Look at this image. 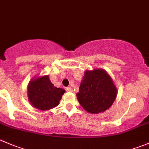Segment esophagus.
<instances>
[{"instance_id": "1", "label": "esophagus", "mask_w": 149, "mask_h": 149, "mask_svg": "<svg viewBox=\"0 0 149 149\" xmlns=\"http://www.w3.org/2000/svg\"><path fill=\"white\" fill-rule=\"evenodd\" d=\"M65 90L67 91V92H73V89H72L71 87H66L65 88Z\"/></svg>"}]
</instances>
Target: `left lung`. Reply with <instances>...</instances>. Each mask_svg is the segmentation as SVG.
Instances as JSON below:
<instances>
[{
    "label": "left lung",
    "mask_w": 149,
    "mask_h": 149,
    "mask_svg": "<svg viewBox=\"0 0 149 149\" xmlns=\"http://www.w3.org/2000/svg\"><path fill=\"white\" fill-rule=\"evenodd\" d=\"M116 91L109 75L105 70L95 69L85 72L76 96L84 109L91 113H99L111 106Z\"/></svg>",
    "instance_id": "left-lung-1"
}]
</instances>
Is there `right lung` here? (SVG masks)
<instances>
[{"instance_id":"1","label":"right lung","mask_w":149,"mask_h":149,"mask_svg":"<svg viewBox=\"0 0 149 149\" xmlns=\"http://www.w3.org/2000/svg\"><path fill=\"white\" fill-rule=\"evenodd\" d=\"M65 92L62 88L54 86L48 76L31 81L28 85L29 100L35 108L41 111L57 106Z\"/></svg>"}]
</instances>
